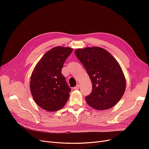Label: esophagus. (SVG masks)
Instances as JSON below:
<instances>
[{
  "instance_id": "34e87169",
  "label": "esophagus",
  "mask_w": 149,
  "mask_h": 149,
  "mask_svg": "<svg viewBox=\"0 0 149 149\" xmlns=\"http://www.w3.org/2000/svg\"><path fill=\"white\" fill-rule=\"evenodd\" d=\"M80 88V84H77L76 86H75L74 88V90H77V89H79Z\"/></svg>"
}]
</instances>
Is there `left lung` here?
I'll list each match as a JSON object with an SVG mask.
<instances>
[{
  "instance_id": "left-lung-1",
  "label": "left lung",
  "mask_w": 149,
  "mask_h": 149,
  "mask_svg": "<svg viewBox=\"0 0 149 149\" xmlns=\"http://www.w3.org/2000/svg\"><path fill=\"white\" fill-rule=\"evenodd\" d=\"M75 53L92 83L91 93L85 97L87 103L101 111L114 106L126 89V79L118 63L100 47L78 49Z\"/></svg>"
}]
</instances>
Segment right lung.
<instances>
[{
    "label": "right lung",
    "instance_id": "obj_1",
    "mask_svg": "<svg viewBox=\"0 0 149 149\" xmlns=\"http://www.w3.org/2000/svg\"><path fill=\"white\" fill-rule=\"evenodd\" d=\"M73 49L57 46L46 52L36 65L31 75L30 90L37 104L47 111L63 107L71 89L61 69Z\"/></svg>",
    "mask_w": 149,
    "mask_h": 149
}]
</instances>
